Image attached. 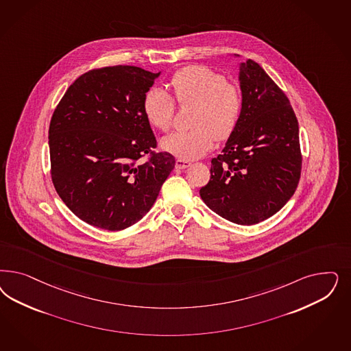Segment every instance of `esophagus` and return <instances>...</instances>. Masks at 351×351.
<instances>
[{"label":"esophagus","instance_id":"34e87169","mask_svg":"<svg viewBox=\"0 0 351 351\" xmlns=\"http://www.w3.org/2000/svg\"><path fill=\"white\" fill-rule=\"evenodd\" d=\"M190 165H191V162L187 161V160L178 158V160L176 161V168H177V169H186V168H189Z\"/></svg>","mask_w":351,"mask_h":351}]
</instances>
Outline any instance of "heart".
Returning <instances> with one entry per match:
<instances>
[{"mask_svg": "<svg viewBox=\"0 0 351 351\" xmlns=\"http://www.w3.org/2000/svg\"><path fill=\"white\" fill-rule=\"evenodd\" d=\"M171 95L152 88L143 97V114L148 124L169 132L174 124L176 101L180 106L193 104L186 132H177L161 139V148L181 160L206 155L217 141H227L237 132L244 108L240 86L210 68L189 66L177 71L169 80Z\"/></svg>", "mask_w": 351, "mask_h": 351, "instance_id": "obj_1", "label": "heart"}]
</instances>
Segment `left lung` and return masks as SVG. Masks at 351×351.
Listing matches in <instances>:
<instances>
[{
    "label": "left lung",
    "instance_id": "left-lung-1",
    "mask_svg": "<svg viewBox=\"0 0 351 351\" xmlns=\"http://www.w3.org/2000/svg\"><path fill=\"white\" fill-rule=\"evenodd\" d=\"M244 108L237 132L212 160L200 196L217 215L256 225L293 196L302 168L298 121L284 91L258 63L240 64Z\"/></svg>",
    "mask_w": 351,
    "mask_h": 351
}]
</instances>
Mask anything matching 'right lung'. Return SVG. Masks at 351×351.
<instances>
[{"instance_id":"obj_1","label":"right lung","mask_w":351,"mask_h":351,"mask_svg":"<svg viewBox=\"0 0 351 351\" xmlns=\"http://www.w3.org/2000/svg\"><path fill=\"white\" fill-rule=\"evenodd\" d=\"M158 75L134 66L94 68L68 88L51 116V181L91 226L120 231L136 223L174 168L173 155L155 151L142 108Z\"/></svg>"}]
</instances>
